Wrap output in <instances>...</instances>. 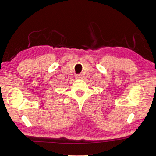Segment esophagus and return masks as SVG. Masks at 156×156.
Wrapping results in <instances>:
<instances>
[{"label": "esophagus", "mask_w": 156, "mask_h": 156, "mask_svg": "<svg viewBox=\"0 0 156 156\" xmlns=\"http://www.w3.org/2000/svg\"><path fill=\"white\" fill-rule=\"evenodd\" d=\"M76 78L77 79H81L82 78H83V76H82L81 74H77L76 76Z\"/></svg>", "instance_id": "obj_1"}]
</instances>
